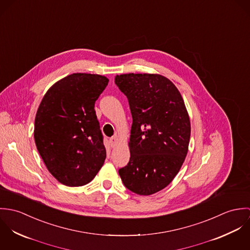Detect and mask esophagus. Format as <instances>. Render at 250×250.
Instances as JSON below:
<instances>
[{
  "label": "esophagus",
  "mask_w": 250,
  "mask_h": 250,
  "mask_svg": "<svg viewBox=\"0 0 250 250\" xmlns=\"http://www.w3.org/2000/svg\"><path fill=\"white\" fill-rule=\"evenodd\" d=\"M116 141H117V138H116L115 136H114V137H111V138L109 139V144H110V146H111V147H113V146L115 145Z\"/></svg>",
  "instance_id": "34e87169"
}]
</instances>
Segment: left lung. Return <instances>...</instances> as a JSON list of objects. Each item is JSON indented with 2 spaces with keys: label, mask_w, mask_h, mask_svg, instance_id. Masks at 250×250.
I'll use <instances>...</instances> for the list:
<instances>
[{
  "label": "left lung",
  "mask_w": 250,
  "mask_h": 250,
  "mask_svg": "<svg viewBox=\"0 0 250 250\" xmlns=\"http://www.w3.org/2000/svg\"><path fill=\"white\" fill-rule=\"evenodd\" d=\"M114 82L133 117L130 161L118 173L128 189L150 195L178 173L188 153L189 118L177 87L164 76L130 73Z\"/></svg>",
  "instance_id": "8db88e82"
}]
</instances>
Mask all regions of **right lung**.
<instances>
[{"mask_svg": "<svg viewBox=\"0 0 250 250\" xmlns=\"http://www.w3.org/2000/svg\"><path fill=\"white\" fill-rule=\"evenodd\" d=\"M107 83L101 75L74 73L56 83L37 109L36 148L49 172L65 186L89 183L106 160L94 105Z\"/></svg>", "mask_w": 250, "mask_h": 250, "instance_id": "1", "label": "right lung"}]
</instances>
